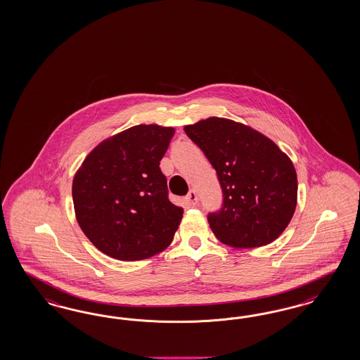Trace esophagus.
<instances>
[{
    "instance_id": "34e87169",
    "label": "esophagus",
    "mask_w": 360,
    "mask_h": 360,
    "mask_svg": "<svg viewBox=\"0 0 360 360\" xmlns=\"http://www.w3.org/2000/svg\"><path fill=\"white\" fill-rule=\"evenodd\" d=\"M186 205L190 207H194L198 205V196H196L195 191H190L185 198Z\"/></svg>"
}]
</instances>
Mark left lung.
<instances>
[{"mask_svg": "<svg viewBox=\"0 0 360 360\" xmlns=\"http://www.w3.org/2000/svg\"><path fill=\"white\" fill-rule=\"evenodd\" d=\"M186 134L217 170L223 207L208 214L214 235L232 248H256L277 239L293 218L297 174L274 142L241 122L208 117Z\"/></svg>", "mask_w": 360, "mask_h": 360, "instance_id": "obj_1", "label": "left lung"}]
</instances>
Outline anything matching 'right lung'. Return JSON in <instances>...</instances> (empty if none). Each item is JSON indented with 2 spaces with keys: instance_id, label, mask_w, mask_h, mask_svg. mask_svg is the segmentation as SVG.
Here are the masks:
<instances>
[{
  "instance_id": "obj_1",
  "label": "right lung",
  "mask_w": 360,
  "mask_h": 360,
  "mask_svg": "<svg viewBox=\"0 0 360 360\" xmlns=\"http://www.w3.org/2000/svg\"><path fill=\"white\" fill-rule=\"evenodd\" d=\"M174 131L155 124L131 127L100 142L77 169L72 181L77 223L109 257L149 259L173 241L184 208L169 200L160 161Z\"/></svg>"
}]
</instances>
